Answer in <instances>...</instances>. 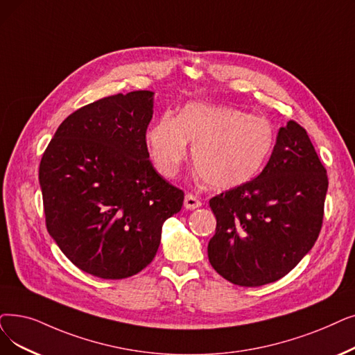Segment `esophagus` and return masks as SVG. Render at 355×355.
Masks as SVG:
<instances>
[{
    "instance_id": "obj_1",
    "label": "esophagus",
    "mask_w": 355,
    "mask_h": 355,
    "mask_svg": "<svg viewBox=\"0 0 355 355\" xmlns=\"http://www.w3.org/2000/svg\"><path fill=\"white\" fill-rule=\"evenodd\" d=\"M200 206H202V202H200V200L196 196L187 194L186 197H184V207H186L187 210H194Z\"/></svg>"
}]
</instances>
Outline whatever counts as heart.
Masks as SVG:
<instances>
[{"mask_svg": "<svg viewBox=\"0 0 355 355\" xmlns=\"http://www.w3.org/2000/svg\"><path fill=\"white\" fill-rule=\"evenodd\" d=\"M145 141L150 162L162 177L178 175L191 144L194 177L213 189L232 190L261 173L275 133L267 119L236 107L190 103L178 117L165 113L153 121Z\"/></svg>", "mask_w": 355, "mask_h": 355, "instance_id": "heart-1", "label": "heart"}]
</instances>
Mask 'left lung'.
<instances>
[{
  "label": "left lung",
  "mask_w": 355,
  "mask_h": 355,
  "mask_svg": "<svg viewBox=\"0 0 355 355\" xmlns=\"http://www.w3.org/2000/svg\"><path fill=\"white\" fill-rule=\"evenodd\" d=\"M327 191V169L307 132L287 121L261 174L209 202L216 216L211 267L243 287L282 279L315 245Z\"/></svg>",
  "instance_id": "8db88e82"
}]
</instances>
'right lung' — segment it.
Instances as JSON below:
<instances>
[{
	"label": "right lung",
	"mask_w": 355,
	"mask_h": 355,
	"mask_svg": "<svg viewBox=\"0 0 355 355\" xmlns=\"http://www.w3.org/2000/svg\"><path fill=\"white\" fill-rule=\"evenodd\" d=\"M152 91L116 94L69 114L46 148L39 182L46 227L73 266L105 280L142 271L184 193L149 161Z\"/></svg>",
	"instance_id": "1"
}]
</instances>
